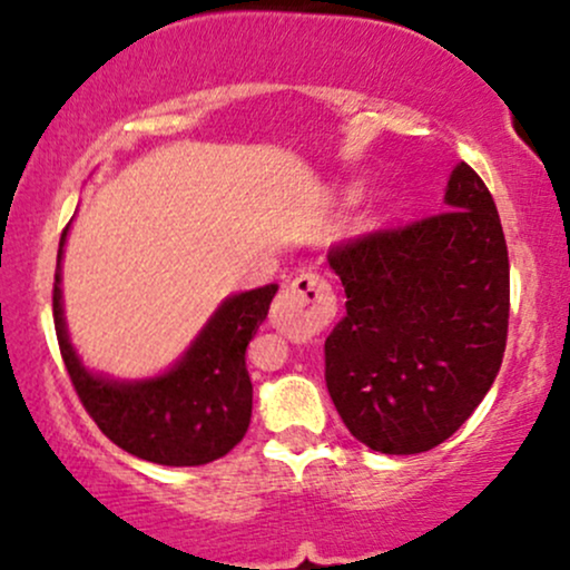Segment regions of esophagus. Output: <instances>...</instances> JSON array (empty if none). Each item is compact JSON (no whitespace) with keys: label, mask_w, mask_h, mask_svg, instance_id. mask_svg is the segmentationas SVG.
Listing matches in <instances>:
<instances>
[{"label":"esophagus","mask_w":570,"mask_h":570,"mask_svg":"<svg viewBox=\"0 0 570 570\" xmlns=\"http://www.w3.org/2000/svg\"><path fill=\"white\" fill-rule=\"evenodd\" d=\"M337 313V297L318 273H299L281 289L271 307V322L292 340L322 335Z\"/></svg>","instance_id":"esophagus-1"}]
</instances>
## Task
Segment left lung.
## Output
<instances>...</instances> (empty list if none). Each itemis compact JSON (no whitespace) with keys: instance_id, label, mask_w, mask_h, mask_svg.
<instances>
[{"instance_id":"8db88e82","label":"left lung","mask_w":570,"mask_h":570,"mask_svg":"<svg viewBox=\"0 0 570 570\" xmlns=\"http://www.w3.org/2000/svg\"><path fill=\"white\" fill-rule=\"evenodd\" d=\"M444 203L434 217L326 254L348 297L324 343L326 389L351 434L377 453L442 444L501 370L509 254L493 195L458 163Z\"/></svg>"}]
</instances>
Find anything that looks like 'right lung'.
Here are the masks:
<instances>
[{"label":"right lung","instance_id":"right-lung-1","mask_svg":"<svg viewBox=\"0 0 570 570\" xmlns=\"http://www.w3.org/2000/svg\"><path fill=\"white\" fill-rule=\"evenodd\" d=\"M67 230L58 244L53 284L56 337L69 381L101 434L126 453L160 466H203L230 453L252 421L246 345L265 322L278 286L267 284L225 299L166 375L136 383L107 381L82 367L63 326L58 284Z\"/></svg>","mask_w":570,"mask_h":570}]
</instances>
